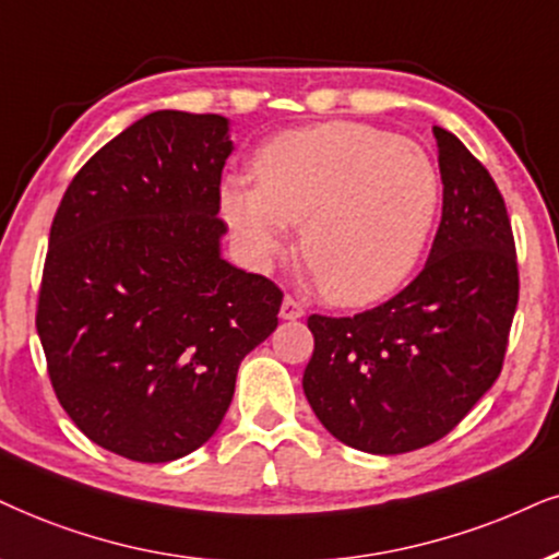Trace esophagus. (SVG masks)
Returning a JSON list of instances; mask_svg holds the SVG:
<instances>
[{
    "instance_id": "1",
    "label": "esophagus",
    "mask_w": 559,
    "mask_h": 559,
    "mask_svg": "<svg viewBox=\"0 0 559 559\" xmlns=\"http://www.w3.org/2000/svg\"><path fill=\"white\" fill-rule=\"evenodd\" d=\"M304 317V307L292 296H286L284 301H281V320H301Z\"/></svg>"
}]
</instances>
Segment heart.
Listing matches in <instances>:
<instances>
[{"mask_svg":"<svg viewBox=\"0 0 559 559\" xmlns=\"http://www.w3.org/2000/svg\"><path fill=\"white\" fill-rule=\"evenodd\" d=\"M255 186L231 178L222 216L252 263L299 229L304 263L337 307H369L405 284L438 214V169L423 146L366 123L330 121L267 139Z\"/></svg>","mask_w":559,"mask_h":559,"instance_id":"1","label":"heart"}]
</instances>
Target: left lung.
<instances>
[{
  "mask_svg": "<svg viewBox=\"0 0 559 559\" xmlns=\"http://www.w3.org/2000/svg\"><path fill=\"white\" fill-rule=\"evenodd\" d=\"M443 209L428 263L356 317L307 320L304 394L345 447L405 454L456 426L496 384L519 304L503 195L454 133L433 126Z\"/></svg>",
  "mask_w": 559,
  "mask_h": 559,
  "instance_id": "1",
  "label": "left lung"
}]
</instances>
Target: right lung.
I'll return each instance as SVG.
<instances>
[{"mask_svg":"<svg viewBox=\"0 0 559 559\" xmlns=\"http://www.w3.org/2000/svg\"><path fill=\"white\" fill-rule=\"evenodd\" d=\"M229 118L157 110L69 182L38 328L61 407L97 447L162 464L216 433L284 294L222 258Z\"/></svg>","mask_w":559,"mask_h":559,"instance_id":"add662e5","label":"right lung"}]
</instances>
